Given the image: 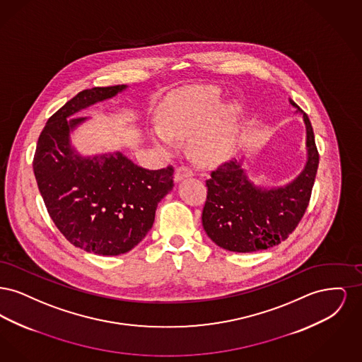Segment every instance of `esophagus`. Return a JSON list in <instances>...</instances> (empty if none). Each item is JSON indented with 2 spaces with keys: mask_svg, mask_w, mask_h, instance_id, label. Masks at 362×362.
I'll return each instance as SVG.
<instances>
[{
  "mask_svg": "<svg viewBox=\"0 0 362 362\" xmlns=\"http://www.w3.org/2000/svg\"><path fill=\"white\" fill-rule=\"evenodd\" d=\"M189 176H192V171H191L189 168H187V167H179V168L175 171V182L179 183V182H182L183 179L189 177Z\"/></svg>",
  "mask_w": 362,
  "mask_h": 362,
  "instance_id": "34e87169",
  "label": "esophagus"
}]
</instances>
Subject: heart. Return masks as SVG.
Listing matches in <instances>:
<instances>
[{"instance_id": "heart-1", "label": "heart", "mask_w": 362, "mask_h": 362, "mask_svg": "<svg viewBox=\"0 0 362 362\" xmlns=\"http://www.w3.org/2000/svg\"><path fill=\"white\" fill-rule=\"evenodd\" d=\"M243 115L238 100L221 103L220 88L195 86L163 103L151 137L157 145L173 148L175 137L189 136V149L201 161L221 163L238 149Z\"/></svg>"}]
</instances>
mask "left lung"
Instances as JSON below:
<instances>
[{"label":"left lung","mask_w":362,"mask_h":362,"mask_svg":"<svg viewBox=\"0 0 362 362\" xmlns=\"http://www.w3.org/2000/svg\"><path fill=\"white\" fill-rule=\"evenodd\" d=\"M289 104L305 124L307 161L301 173L282 186H257L243 168L241 157L220 165L206 180L202 225L220 248L245 254L278 245L307 210L319 155L310 118L292 99Z\"/></svg>","instance_id":"obj_1"}]
</instances>
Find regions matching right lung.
I'll return each mask as SVG.
<instances>
[{"label": "right lung", "mask_w": 362, "mask_h": 362, "mask_svg": "<svg viewBox=\"0 0 362 362\" xmlns=\"http://www.w3.org/2000/svg\"><path fill=\"white\" fill-rule=\"evenodd\" d=\"M127 86L86 89L47 121L37 139L34 173L54 224L86 252L115 257L133 250L155 223L158 202L173 189V167L151 171L119 151L81 155L74 132L90 118H73L115 98Z\"/></svg>", "instance_id": "add662e5"}]
</instances>
